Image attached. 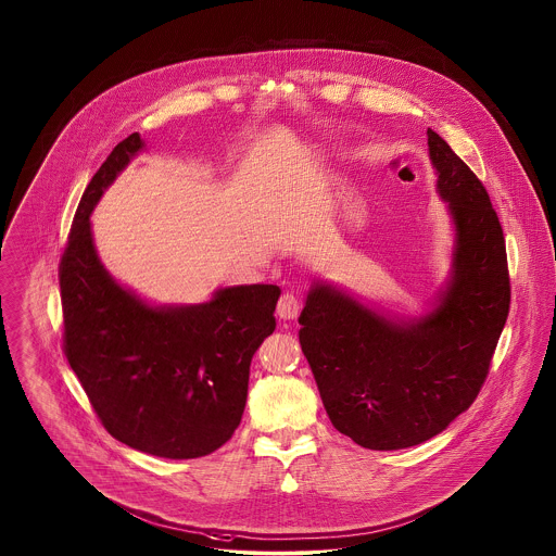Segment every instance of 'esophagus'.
<instances>
[{
  "label": "esophagus",
  "instance_id": "1",
  "mask_svg": "<svg viewBox=\"0 0 556 556\" xmlns=\"http://www.w3.org/2000/svg\"><path fill=\"white\" fill-rule=\"evenodd\" d=\"M300 308H302V306H300L298 295L285 293V295L278 300L276 313H278V317L285 318V320H291V318H295L300 315Z\"/></svg>",
  "mask_w": 556,
  "mask_h": 556
}]
</instances>
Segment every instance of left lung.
I'll use <instances>...</instances> for the list:
<instances>
[{"label":"left lung","instance_id":"8db88e82","mask_svg":"<svg viewBox=\"0 0 556 556\" xmlns=\"http://www.w3.org/2000/svg\"><path fill=\"white\" fill-rule=\"evenodd\" d=\"M437 192L454 227L447 282L419 317L313 280L300 344L333 428L392 452L443 432L476 400L509 313L503 229L476 173L428 128Z\"/></svg>","mask_w":556,"mask_h":556}]
</instances>
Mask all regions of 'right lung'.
<instances>
[{
    "label": "right lung",
    "instance_id": "add662e5",
    "mask_svg": "<svg viewBox=\"0 0 556 556\" xmlns=\"http://www.w3.org/2000/svg\"><path fill=\"white\" fill-rule=\"evenodd\" d=\"M146 150L139 132L102 162L83 192L60 263L64 349L102 426L132 450L201 458L241 421L250 362L276 329V285H238L210 302L162 306L119 285L102 265L91 212Z\"/></svg>",
    "mask_w": 556,
    "mask_h": 556
}]
</instances>
